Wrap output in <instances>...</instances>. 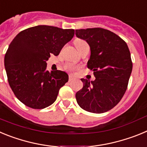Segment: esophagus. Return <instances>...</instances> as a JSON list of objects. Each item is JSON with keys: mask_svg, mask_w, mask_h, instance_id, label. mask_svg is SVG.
<instances>
[{"mask_svg": "<svg viewBox=\"0 0 147 147\" xmlns=\"http://www.w3.org/2000/svg\"><path fill=\"white\" fill-rule=\"evenodd\" d=\"M74 79H75V78L74 77V76H71H71H69V81L70 82L73 81V80H74Z\"/></svg>", "mask_w": 147, "mask_h": 147, "instance_id": "1", "label": "esophagus"}]
</instances>
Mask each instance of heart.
I'll use <instances>...</instances> for the list:
<instances>
[{
  "instance_id": "1",
  "label": "heart",
  "mask_w": 147,
  "mask_h": 147,
  "mask_svg": "<svg viewBox=\"0 0 147 147\" xmlns=\"http://www.w3.org/2000/svg\"><path fill=\"white\" fill-rule=\"evenodd\" d=\"M74 44L75 45H76V49H78V48L81 47V46H82L83 45H85V44L87 43L85 41H84V40L78 39V40H75ZM65 68L66 70H67V71L73 72V71H74L76 69V67L74 65L72 64V63H66V64L65 65Z\"/></svg>"
}]
</instances>
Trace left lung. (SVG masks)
<instances>
[{"label": "left lung", "instance_id": "8db88e82", "mask_svg": "<svg viewBox=\"0 0 147 147\" xmlns=\"http://www.w3.org/2000/svg\"><path fill=\"white\" fill-rule=\"evenodd\" d=\"M78 38L90 48L88 68L96 80L81 79L82 89L76 93L78 105L83 110L102 113L113 108L127 90L132 70L129 50L117 34L102 28L76 30Z\"/></svg>", "mask_w": 147, "mask_h": 147}]
</instances>
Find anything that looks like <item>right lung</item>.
I'll list each match as a JSON object with an SVG mask.
<instances>
[{"label":"right lung","mask_w":147,"mask_h":147,"mask_svg":"<svg viewBox=\"0 0 147 147\" xmlns=\"http://www.w3.org/2000/svg\"><path fill=\"white\" fill-rule=\"evenodd\" d=\"M74 35V29L37 26L20 32L9 45L4 57L8 82L27 107L43 109L56 101L68 75L59 70L49 72L46 61L51 54L59 55Z\"/></svg>","instance_id":"right-lung-1"}]
</instances>
